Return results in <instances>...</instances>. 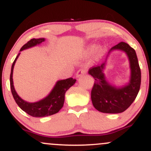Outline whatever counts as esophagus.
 Instances as JSON below:
<instances>
[{
  "instance_id": "34e87169",
  "label": "esophagus",
  "mask_w": 151,
  "mask_h": 151,
  "mask_svg": "<svg viewBox=\"0 0 151 151\" xmlns=\"http://www.w3.org/2000/svg\"><path fill=\"white\" fill-rule=\"evenodd\" d=\"M86 74V70H84V69H79V70L77 72V74H76V76H77V77H81V75H83V74Z\"/></svg>"
}]
</instances>
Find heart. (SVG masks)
Returning <instances> with one entry per match:
<instances>
[{
  "label": "heart",
  "mask_w": 151,
  "mask_h": 151,
  "mask_svg": "<svg viewBox=\"0 0 151 151\" xmlns=\"http://www.w3.org/2000/svg\"><path fill=\"white\" fill-rule=\"evenodd\" d=\"M93 48H94V46H93V45H90L89 47L88 48V51H91V50H93ZM100 51H101V50L99 49V48H97V49H96V53H97V54L99 53Z\"/></svg>",
  "instance_id": "obj_1"
}]
</instances>
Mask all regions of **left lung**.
I'll return each mask as SVG.
<instances>
[{
  "instance_id": "left-lung-1",
  "label": "left lung",
  "mask_w": 151,
  "mask_h": 151,
  "mask_svg": "<svg viewBox=\"0 0 151 151\" xmlns=\"http://www.w3.org/2000/svg\"><path fill=\"white\" fill-rule=\"evenodd\" d=\"M123 50L127 54L131 67V80L128 85L116 88L105 79L103 69L105 63L93 66L89 74L94 78L91 91L93 106L99 111L107 114H118L126 111L136 99L141 86V73L136 51L127 43L121 42L112 47L111 50Z\"/></svg>"
}]
</instances>
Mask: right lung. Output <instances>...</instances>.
<instances>
[{
  "instance_id": "1",
  "label": "right lung",
  "mask_w": 151,
  "mask_h": 151,
  "mask_svg": "<svg viewBox=\"0 0 151 151\" xmlns=\"http://www.w3.org/2000/svg\"><path fill=\"white\" fill-rule=\"evenodd\" d=\"M44 41V38H39V39L33 38V39H31L30 40H29L28 42L22 47L20 51L31 47L35 46L36 45L40 44ZM19 55H20V53L18 54V56L15 59L14 62L12 65L11 72H10V89H11L12 94H13V96L16 104L22 110H23L27 114L33 117H45L58 113L64 105L65 92L70 89L71 86L74 85L77 79L70 77L68 78V79H64V80L58 81L52 89V91H51V93L44 99L35 102V103H29V102L25 101L18 96L14 89V86H13V67H14L15 63L18 58Z\"/></svg>"
}]
</instances>
